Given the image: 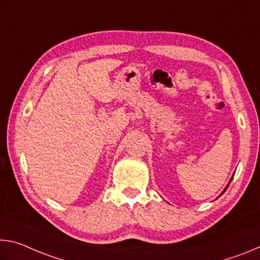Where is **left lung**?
<instances>
[{
  "mask_svg": "<svg viewBox=\"0 0 260 260\" xmlns=\"http://www.w3.org/2000/svg\"><path fill=\"white\" fill-rule=\"evenodd\" d=\"M234 174H235V173H234ZM234 174H233V177H234ZM233 177H232V179L230 180V182H228V184H227V186H226V188H225V189H223V191L221 192V195H222V193H223V192H225V191H226V189L228 188V186H230V183L232 182V180H233Z\"/></svg>",
  "mask_w": 260,
  "mask_h": 260,
  "instance_id": "8db88e82",
  "label": "left lung"
}]
</instances>
